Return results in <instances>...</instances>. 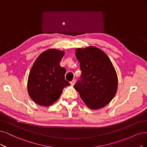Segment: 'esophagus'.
<instances>
[{"label": "esophagus", "instance_id": "1", "mask_svg": "<svg viewBox=\"0 0 147 147\" xmlns=\"http://www.w3.org/2000/svg\"><path fill=\"white\" fill-rule=\"evenodd\" d=\"M75 82H76V80H75L74 79H73V80H72V81L70 82V84H71V86H74Z\"/></svg>", "mask_w": 147, "mask_h": 147}]
</instances>
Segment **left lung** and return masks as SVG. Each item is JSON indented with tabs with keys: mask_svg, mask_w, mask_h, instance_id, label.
Listing matches in <instances>:
<instances>
[{
	"mask_svg": "<svg viewBox=\"0 0 147 147\" xmlns=\"http://www.w3.org/2000/svg\"><path fill=\"white\" fill-rule=\"evenodd\" d=\"M82 71L80 80L74 87L85 104L92 109L106 106L115 96L118 79L107 55L96 47L76 50Z\"/></svg>",
	"mask_w": 147,
	"mask_h": 147,
	"instance_id": "obj_1",
	"label": "left lung"
}]
</instances>
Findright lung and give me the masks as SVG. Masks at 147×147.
<instances>
[{
  "label": "right lung",
  "mask_w": 147,
  "mask_h": 147,
  "mask_svg": "<svg viewBox=\"0 0 147 147\" xmlns=\"http://www.w3.org/2000/svg\"><path fill=\"white\" fill-rule=\"evenodd\" d=\"M65 54L55 49L46 50L36 59L28 78L27 90L35 103L48 107L56 101L64 87L70 86L65 79L66 69L60 61Z\"/></svg>",
  "instance_id": "obj_1"
}]
</instances>
